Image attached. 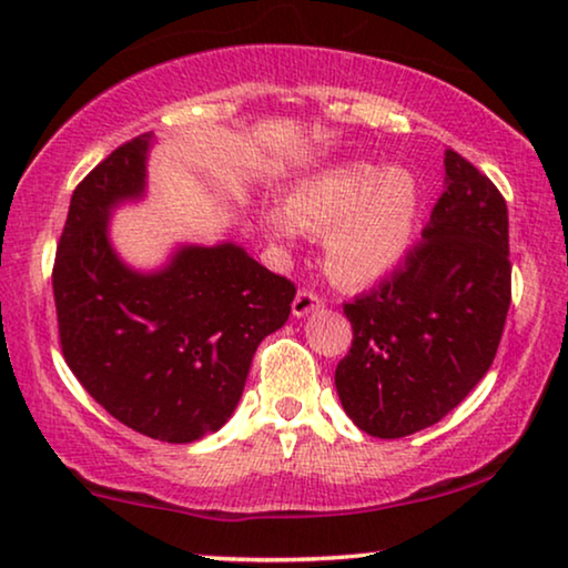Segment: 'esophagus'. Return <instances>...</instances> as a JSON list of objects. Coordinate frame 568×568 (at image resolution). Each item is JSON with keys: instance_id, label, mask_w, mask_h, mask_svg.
I'll return each mask as SVG.
<instances>
[{"instance_id": "34e87169", "label": "esophagus", "mask_w": 568, "mask_h": 568, "mask_svg": "<svg viewBox=\"0 0 568 568\" xmlns=\"http://www.w3.org/2000/svg\"><path fill=\"white\" fill-rule=\"evenodd\" d=\"M323 307H325V300L313 290H300L297 297H294V302H292V313L297 317H305V315L315 313V310H323Z\"/></svg>"}]
</instances>
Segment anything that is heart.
<instances>
[{"instance_id":"heart-1","label":"heart","mask_w":568,"mask_h":568,"mask_svg":"<svg viewBox=\"0 0 568 568\" xmlns=\"http://www.w3.org/2000/svg\"><path fill=\"white\" fill-rule=\"evenodd\" d=\"M416 178L406 168L344 162L300 178L286 191L284 212L266 209L263 230L278 243L297 232L323 237V266L333 284L369 286L398 266L414 240Z\"/></svg>"}]
</instances>
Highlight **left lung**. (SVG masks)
<instances>
[{"label": "left lung", "instance_id": "obj_1", "mask_svg": "<svg viewBox=\"0 0 568 568\" xmlns=\"http://www.w3.org/2000/svg\"><path fill=\"white\" fill-rule=\"evenodd\" d=\"M422 243L344 313L352 348L336 367L348 418L400 439L445 418L491 367L511 302L509 220L499 189L455 150Z\"/></svg>", "mask_w": 568, "mask_h": 568}]
</instances>
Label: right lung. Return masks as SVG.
I'll return each mask as SVG.
<instances>
[{"label": "right lung", "mask_w": 568, "mask_h": 568, "mask_svg": "<svg viewBox=\"0 0 568 568\" xmlns=\"http://www.w3.org/2000/svg\"><path fill=\"white\" fill-rule=\"evenodd\" d=\"M152 134L84 175L53 261L59 344L84 390L144 437L185 445L227 422L255 348L286 323L297 290L240 245L181 247L139 274L108 240L111 209L144 193Z\"/></svg>", "instance_id": "1"}]
</instances>
